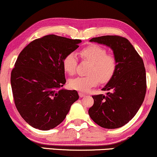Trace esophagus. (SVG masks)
<instances>
[{
  "mask_svg": "<svg viewBox=\"0 0 157 157\" xmlns=\"http://www.w3.org/2000/svg\"><path fill=\"white\" fill-rule=\"evenodd\" d=\"M86 95V94H84L82 92H79V96H80V97H83Z\"/></svg>",
  "mask_w": 157,
  "mask_h": 157,
  "instance_id": "34e87169",
  "label": "esophagus"
}]
</instances>
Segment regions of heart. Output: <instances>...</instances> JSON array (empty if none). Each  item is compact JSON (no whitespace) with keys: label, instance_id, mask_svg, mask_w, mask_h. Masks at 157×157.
<instances>
[{"label":"heart","instance_id":"obj_1","mask_svg":"<svg viewBox=\"0 0 157 157\" xmlns=\"http://www.w3.org/2000/svg\"><path fill=\"white\" fill-rule=\"evenodd\" d=\"M82 60L89 62L88 76L77 77L68 82L71 89L87 91L98 83H105L112 78L117 68V61L111 55H107L105 48L98 45H89L80 51ZM77 57L75 53H69L63 60L64 71L70 75L76 71Z\"/></svg>","mask_w":157,"mask_h":157}]
</instances>
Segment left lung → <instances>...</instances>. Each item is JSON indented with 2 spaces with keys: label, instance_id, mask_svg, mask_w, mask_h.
Here are the masks:
<instances>
[{
  "label": "left lung",
  "instance_id": "1",
  "mask_svg": "<svg viewBox=\"0 0 157 157\" xmlns=\"http://www.w3.org/2000/svg\"><path fill=\"white\" fill-rule=\"evenodd\" d=\"M91 42L106 45L113 50L117 68L102 90L106 95H93L90 117L97 125L109 129L127 124L137 113L146 93V73L142 57L129 40L118 35L94 37Z\"/></svg>",
  "mask_w": 157,
  "mask_h": 157
}]
</instances>
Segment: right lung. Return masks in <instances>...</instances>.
I'll list each match as a JSON object with an SVG mask.
<instances>
[{
    "mask_svg": "<svg viewBox=\"0 0 157 157\" xmlns=\"http://www.w3.org/2000/svg\"><path fill=\"white\" fill-rule=\"evenodd\" d=\"M81 40L48 35L32 41L21 51L11 73L16 108L29 125L39 130L54 128L64 120L79 99L66 83L63 60L79 47Z\"/></svg>",
    "mask_w": 157,
    "mask_h": 157,
    "instance_id": "right-lung-1",
    "label": "right lung"
}]
</instances>
